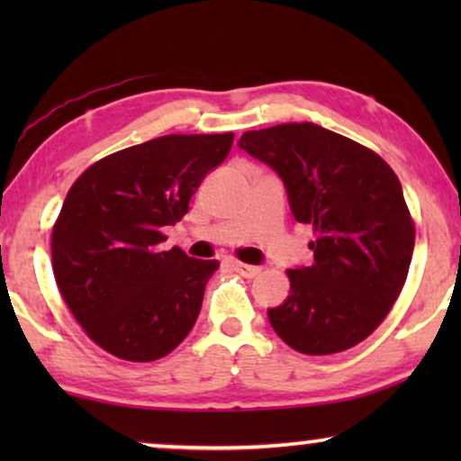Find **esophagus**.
<instances>
[{
    "mask_svg": "<svg viewBox=\"0 0 461 461\" xmlns=\"http://www.w3.org/2000/svg\"><path fill=\"white\" fill-rule=\"evenodd\" d=\"M232 268H235L241 276H248V279H254V276L260 273V267H251V264L243 262H232Z\"/></svg>",
    "mask_w": 461,
    "mask_h": 461,
    "instance_id": "1",
    "label": "esophagus"
}]
</instances>
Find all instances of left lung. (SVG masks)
<instances>
[{"label": "left lung", "instance_id": "1", "mask_svg": "<svg viewBox=\"0 0 461 461\" xmlns=\"http://www.w3.org/2000/svg\"><path fill=\"white\" fill-rule=\"evenodd\" d=\"M239 149L275 169L294 218L317 235L314 262L289 268V295L268 308L276 336L304 355L363 342L399 298L413 254L396 174L374 150L311 122L245 131Z\"/></svg>", "mask_w": 461, "mask_h": 461}]
</instances>
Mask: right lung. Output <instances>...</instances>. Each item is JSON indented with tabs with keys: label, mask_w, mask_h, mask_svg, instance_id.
Masks as SVG:
<instances>
[{
	"label": "right lung",
	"mask_w": 461,
	"mask_h": 461,
	"mask_svg": "<svg viewBox=\"0 0 461 461\" xmlns=\"http://www.w3.org/2000/svg\"><path fill=\"white\" fill-rule=\"evenodd\" d=\"M226 134H169L117 150L75 180L52 230L59 289L87 336L123 361L166 357L193 330L216 260L161 249Z\"/></svg>",
	"instance_id": "add662e5"
}]
</instances>
